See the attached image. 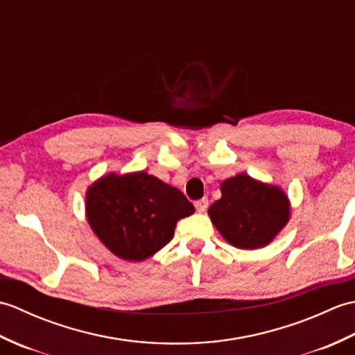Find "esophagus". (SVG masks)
<instances>
[{
	"mask_svg": "<svg viewBox=\"0 0 355 355\" xmlns=\"http://www.w3.org/2000/svg\"><path fill=\"white\" fill-rule=\"evenodd\" d=\"M207 207H209V200L207 198H201L198 201H195V209H197V212H200V214L206 212Z\"/></svg>",
	"mask_w": 355,
	"mask_h": 355,
	"instance_id": "obj_1",
	"label": "esophagus"
}]
</instances>
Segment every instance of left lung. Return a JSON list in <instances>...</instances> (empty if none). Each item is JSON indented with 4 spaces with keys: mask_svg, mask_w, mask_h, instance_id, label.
I'll return each mask as SVG.
<instances>
[{
    "mask_svg": "<svg viewBox=\"0 0 355 355\" xmlns=\"http://www.w3.org/2000/svg\"><path fill=\"white\" fill-rule=\"evenodd\" d=\"M207 214L230 245L256 250L268 245L288 224L291 206L279 186L238 173L221 183V198Z\"/></svg>",
    "mask_w": 355,
    "mask_h": 355,
    "instance_id": "8db88e82",
    "label": "left lung"
}]
</instances>
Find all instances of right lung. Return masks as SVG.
Here are the masks:
<instances>
[{"label":"right lung","instance_id":"obj_1","mask_svg":"<svg viewBox=\"0 0 355 355\" xmlns=\"http://www.w3.org/2000/svg\"><path fill=\"white\" fill-rule=\"evenodd\" d=\"M193 212L192 202L177 187L145 171L105 173L85 195L89 227L112 254L131 262L162 250L177 223Z\"/></svg>","mask_w":355,"mask_h":355}]
</instances>
